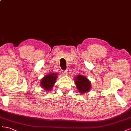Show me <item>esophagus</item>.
I'll list each match as a JSON object with an SVG mask.
<instances>
[{
  "instance_id": "obj_1",
  "label": "esophagus",
  "mask_w": 131,
  "mask_h": 131,
  "mask_svg": "<svg viewBox=\"0 0 131 131\" xmlns=\"http://www.w3.org/2000/svg\"><path fill=\"white\" fill-rule=\"evenodd\" d=\"M62 72L64 73L65 74H68V70H64V71H62Z\"/></svg>"
}]
</instances>
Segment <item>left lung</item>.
Listing matches in <instances>:
<instances>
[{
    "label": "left lung",
    "mask_w": 131,
    "mask_h": 131,
    "mask_svg": "<svg viewBox=\"0 0 131 131\" xmlns=\"http://www.w3.org/2000/svg\"><path fill=\"white\" fill-rule=\"evenodd\" d=\"M77 88L80 93H85L90 91L91 83L87 77L82 75H78L74 78Z\"/></svg>",
    "instance_id": "8db88e82"
}]
</instances>
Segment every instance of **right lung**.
<instances>
[{"mask_svg": "<svg viewBox=\"0 0 131 131\" xmlns=\"http://www.w3.org/2000/svg\"><path fill=\"white\" fill-rule=\"evenodd\" d=\"M58 77L57 73H52L44 77L40 81V85L45 91H51Z\"/></svg>", "mask_w": 131, "mask_h": 131, "instance_id": "1", "label": "right lung"}]
</instances>
